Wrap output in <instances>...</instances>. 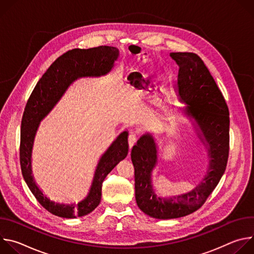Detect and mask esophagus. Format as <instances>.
<instances>
[{
	"instance_id": "1",
	"label": "esophagus",
	"mask_w": 254,
	"mask_h": 254,
	"mask_svg": "<svg viewBox=\"0 0 254 254\" xmlns=\"http://www.w3.org/2000/svg\"><path fill=\"white\" fill-rule=\"evenodd\" d=\"M136 140H137V134L134 133V132H130L129 135H128V146H129V149H131L134 146V143L136 142Z\"/></svg>"
}]
</instances>
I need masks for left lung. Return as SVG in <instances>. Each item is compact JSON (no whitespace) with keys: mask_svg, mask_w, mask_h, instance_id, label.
I'll return each instance as SVG.
<instances>
[{"mask_svg":"<svg viewBox=\"0 0 254 254\" xmlns=\"http://www.w3.org/2000/svg\"><path fill=\"white\" fill-rule=\"evenodd\" d=\"M179 66L175 85L185 114L195 120L209 146L207 175L194 190L172 198L158 197L151 174L157 163V146L152 135L143 134L131 150L134 168L135 200L138 208L157 219L180 218L197 211L218 185L229 156V111L219 87L203 60L192 52H173ZM202 138L201 134H199Z\"/></svg>","mask_w":254,"mask_h":254,"instance_id":"8db88e82","label":"left lung"}]
</instances>
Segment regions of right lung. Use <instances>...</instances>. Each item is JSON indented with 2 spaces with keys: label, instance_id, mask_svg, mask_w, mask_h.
I'll use <instances>...</instances> for the list:
<instances>
[{
  "label": "right lung",
  "instance_id": "add662e5",
  "mask_svg": "<svg viewBox=\"0 0 254 254\" xmlns=\"http://www.w3.org/2000/svg\"><path fill=\"white\" fill-rule=\"evenodd\" d=\"M119 49L98 46L89 49H72L58 57L33 89L21 123L20 165L26 184L37 201L51 214L62 218H75L92 212L100 203L103 180L128 152L127 131L122 132L102 155L96 167L88 196L77 205H64L50 201L35 184L31 172V152L39 122L48 115L67 87L84 76H100L114 67Z\"/></svg>",
  "mask_w": 254,
  "mask_h": 254
}]
</instances>
